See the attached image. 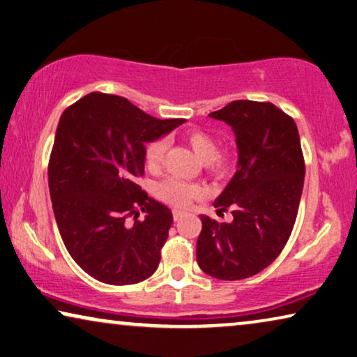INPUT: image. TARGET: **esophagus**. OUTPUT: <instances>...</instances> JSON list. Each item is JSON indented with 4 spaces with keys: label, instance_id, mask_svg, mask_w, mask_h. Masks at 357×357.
Wrapping results in <instances>:
<instances>
[{
    "label": "esophagus",
    "instance_id": "1",
    "mask_svg": "<svg viewBox=\"0 0 357 357\" xmlns=\"http://www.w3.org/2000/svg\"><path fill=\"white\" fill-rule=\"evenodd\" d=\"M184 216V211H181V210H173V220L174 221H178V220H181V218Z\"/></svg>",
    "mask_w": 357,
    "mask_h": 357
}]
</instances>
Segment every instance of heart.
Segmentation results:
<instances>
[{
	"mask_svg": "<svg viewBox=\"0 0 357 357\" xmlns=\"http://www.w3.org/2000/svg\"><path fill=\"white\" fill-rule=\"evenodd\" d=\"M188 146L192 149V152L200 162L206 163L211 172L222 173L231 167L232 157L229 152H216V141L213 136L205 131H189L184 136ZM165 151H167V142L163 139L153 141L149 144L146 151V165L149 169H158L163 162ZM157 195L163 202L176 206V208H184L194 199H200L204 195V188L194 183H185L176 178H168L162 181L155 189Z\"/></svg>",
	"mask_w": 357,
	"mask_h": 357,
	"instance_id": "b5f03b06",
	"label": "heart"
}]
</instances>
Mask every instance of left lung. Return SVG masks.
Returning <instances> with one entry per match:
<instances>
[{
	"label": "left lung",
	"instance_id": "obj_1",
	"mask_svg": "<svg viewBox=\"0 0 357 357\" xmlns=\"http://www.w3.org/2000/svg\"><path fill=\"white\" fill-rule=\"evenodd\" d=\"M211 119L232 128L237 172L215 200L231 222L200 215L197 263L211 278L241 280L261 273L284 250L295 226L305 158L291 116L271 102L234 100Z\"/></svg>",
	"mask_w": 357,
	"mask_h": 357
}]
</instances>
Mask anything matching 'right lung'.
Listing matches in <instances>:
<instances>
[{
    "mask_svg": "<svg viewBox=\"0 0 357 357\" xmlns=\"http://www.w3.org/2000/svg\"><path fill=\"white\" fill-rule=\"evenodd\" d=\"M184 121L153 119L104 93L86 94L61 115L47 167L52 210L67 252L96 280L130 285L157 271L173 215L136 181L146 142Z\"/></svg>",
    "mask_w": 357,
    "mask_h": 357,
    "instance_id": "obj_1",
    "label": "right lung"
}]
</instances>
